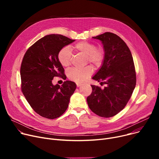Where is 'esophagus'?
Here are the masks:
<instances>
[{
    "label": "esophagus",
    "instance_id": "esophagus-1",
    "mask_svg": "<svg viewBox=\"0 0 159 159\" xmlns=\"http://www.w3.org/2000/svg\"><path fill=\"white\" fill-rule=\"evenodd\" d=\"M82 84H79V83H77V87H79V86H80Z\"/></svg>",
    "mask_w": 159,
    "mask_h": 159
}]
</instances>
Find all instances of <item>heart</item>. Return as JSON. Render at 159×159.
I'll use <instances>...</instances> for the list:
<instances>
[{
  "label": "heart",
  "instance_id": "b5f03b06",
  "mask_svg": "<svg viewBox=\"0 0 159 159\" xmlns=\"http://www.w3.org/2000/svg\"><path fill=\"white\" fill-rule=\"evenodd\" d=\"M73 49L77 53L86 55V62H89L95 68H100L105 58V52L101 47H96L95 43L89 41H80L73 46ZM58 60L64 68L71 65L73 60L71 49L68 46L61 49L58 53ZM93 73V68L88 66L83 68H71L67 72L68 79L77 83L84 81Z\"/></svg>",
  "mask_w": 159,
  "mask_h": 159
}]
</instances>
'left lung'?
Segmentation results:
<instances>
[{
    "instance_id": "1",
    "label": "left lung",
    "mask_w": 159,
    "mask_h": 159,
    "mask_svg": "<svg viewBox=\"0 0 159 159\" xmlns=\"http://www.w3.org/2000/svg\"><path fill=\"white\" fill-rule=\"evenodd\" d=\"M93 38L102 42L105 58L92 79L106 86L101 89L91 85L92 93L87 97V102L97 115L111 117L124 109L135 88V65L129 48L118 35L106 32Z\"/></svg>"
}]
</instances>
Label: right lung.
<instances>
[{"label":"right lung","instance_id":"1","mask_svg":"<svg viewBox=\"0 0 159 159\" xmlns=\"http://www.w3.org/2000/svg\"><path fill=\"white\" fill-rule=\"evenodd\" d=\"M74 41L62 35H48L30 46L23 57L21 90L33 110L44 118L54 119L61 116L76 89V84L70 80L64 81L61 86L52 84L55 77L66 79L58 53Z\"/></svg>","mask_w":159,"mask_h":159}]
</instances>
